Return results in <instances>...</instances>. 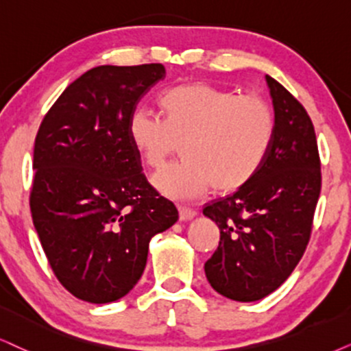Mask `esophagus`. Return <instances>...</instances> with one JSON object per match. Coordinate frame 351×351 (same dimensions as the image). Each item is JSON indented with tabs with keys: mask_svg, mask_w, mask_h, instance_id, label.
<instances>
[{
	"mask_svg": "<svg viewBox=\"0 0 351 351\" xmlns=\"http://www.w3.org/2000/svg\"><path fill=\"white\" fill-rule=\"evenodd\" d=\"M178 212H180V220H181V221L193 220L194 217L197 215V212L194 210V208H189V207H184V206H180V207H178Z\"/></svg>",
	"mask_w": 351,
	"mask_h": 351,
	"instance_id": "1",
	"label": "esophagus"
}]
</instances>
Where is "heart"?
Returning <instances> with one entry per match:
<instances>
[{
	"instance_id": "obj_1",
	"label": "heart",
	"mask_w": 351,
	"mask_h": 351,
	"mask_svg": "<svg viewBox=\"0 0 351 351\" xmlns=\"http://www.w3.org/2000/svg\"><path fill=\"white\" fill-rule=\"evenodd\" d=\"M165 119L139 108L128 134L149 168H160L178 150L183 157L154 176L160 193L194 199L214 184L220 193L241 189L257 175L272 149L277 118L269 101L238 95L207 82H186L162 97Z\"/></svg>"
}]
</instances>
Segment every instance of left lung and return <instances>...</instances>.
<instances>
[{
  "mask_svg": "<svg viewBox=\"0 0 351 351\" xmlns=\"http://www.w3.org/2000/svg\"><path fill=\"white\" fill-rule=\"evenodd\" d=\"M277 130L264 165L246 186L204 208L220 241L204 265L208 283L234 301H257L290 277L304 254L321 194L316 132L304 106L265 76Z\"/></svg>",
  "mask_w": 351,
  "mask_h": 351,
  "instance_id": "obj_1",
  "label": "left lung"
}]
</instances>
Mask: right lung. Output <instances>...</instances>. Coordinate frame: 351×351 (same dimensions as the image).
<instances>
[{"label":"right lung","mask_w":351,"mask_h":351,"mask_svg":"<svg viewBox=\"0 0 351 351\" xmlns=\"http://www.w3.org/2000/svg\"><path fill=\"white\" fill-rule=\"evenodd\" d=\"M163 77L160 63L97 66L66 87L35 137V230L61 285L88 303L132 290L150 238L178 220L128 134L139 100Z\"/></svg>","instance_id":"1"}]
</instances>
